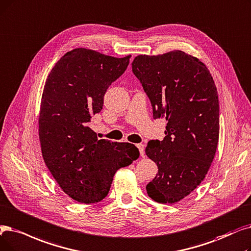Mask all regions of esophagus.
Instances as JSON below:
<instances>
[{
  "label": "esophagus",
  "mask_w": 251,
  "mask_h": 251,
  "mask_svg": "<svg viewBox=\"0 0 251 251\" xmlns=\"http://www.w3.org/2000/svg\"><path fill=\"white\" fill-rule=\"evenodd\" d=\"M136 147L138 148V150L140 151V156L144 157L145 156V145L144 144H138Z\"/></svg>",
  "instance_id": "1"
}]
</instances>
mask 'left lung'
I'll list each match as a JSON object with an SVG mask.
<instances>
[{"mask_svg": "<svg viewBox=\"0 0 251 251\" xmlns=\"http://www.w3.org/2000/svg\"><path fill=\"white\" fill-rule=\"evenodd\" d=\"M152 106L164 119L163 140H151L147 156L158 166L147 184L150 197L173 204L187 197L205 178L220 136L219 95L213 78L197 57L180 50L159 55L139 54L131 63Z\"/></svg>", "mask_w": 251, "mask_h": 251, "instance_id": "8db88e82", "label": "left lung"}]
</instances>
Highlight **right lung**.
Segmentation results:
<instances>
[{"instance_id":"1","label":"right lung","mask_w":251,"mask_h":251,"mask_svg":"<svg viewBox=\"0 0 251 251\" xmlns=\"http://www.w3.org/2000/svg\"><path fill=\"white\" fill-rule=\"evenodd\" d=\"M130 57L75 48L47 77L39 113L42 156L61 190L77 202L101 201L117 170L139 158L134 145L99 139L89 127L108 86L125 72Z\"/></svg>"}]
</instances>
